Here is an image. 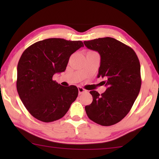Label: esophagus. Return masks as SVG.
Listing matches in <instances>:
<instances>
[{"instance_id":"1","label":"esophagus","mask_w":159,"mask_h":159,"mask_svg":"<svg viewBox=\"0 0 159 159\" xmlns=\"http://www.w3.org/2000/svg\"><path fill=\"white\" fill-rule=\"evenodd\" d=\"M78 90H79V95H81L82 93L85 92V90L84 89V88H83L81 87L78 88Z\"/></svg>"}]
</instances>
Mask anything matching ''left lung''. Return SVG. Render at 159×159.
<instances>
[{
    "label": "left lung",
    "mask_w": 159,
    "mask_h": 159,
    "mask_svg": "<svg viewBox=\"0 0 159 159\" xmlns=\"http://www.w3.org/2000/svg\"><path fill=\"white\" fill-rule=\"evenodd\" d=\"M84 44L100 55L98 77L105 79L102 82L107 87L101 95L90 91L93 102L85 106V112L98 124L114 125L128 114L140 90L139 59L130 47L113 38H99Z\"/></svg>",
    "instance_id": "8db88e82"
}]
</instances>
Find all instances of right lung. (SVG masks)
Wrapping results in <instances>:
<instances>
[{
	"mask_svg": "<svg viewBox=\"0 0 159 159\" xmlns=\"http://www.w3.org/2000/svg\"><path fill=\"white\" fill-rule=\"evenodd\" d=\"M81 47L80 41L54 38L38 41L24 51L17 65V90L36 119L45 123L60 119L76 100V86H62L52 77L65 71L70 56Z\"/></svg>",
	"mask_w": 159,
	"mask_h": 159,
	"instance_id": "right-lung-1",
	"label": "right lung"
}]
</instances>
